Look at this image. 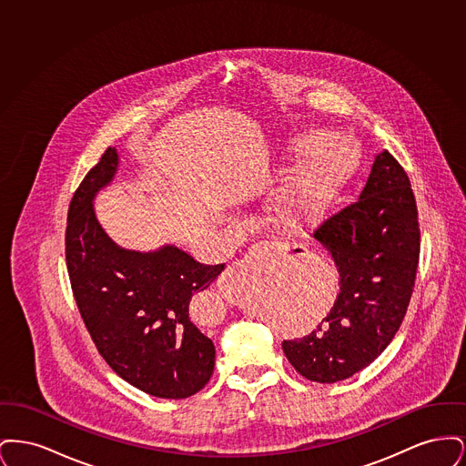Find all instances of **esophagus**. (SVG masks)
Segmentation results:
<instances>
[{"instance_id": "1", "label": "esophagus", "mask_w": 466, "mask_h": 466, "mask_svg": "<svg viewBox=\"0 0 466 466\" xmlns=\"http://www.w3.org/2000/svg\"><path fill=\"white\" fill-rule=\"evenodd\" d=\"M283 249V244L279 241H260V243L253 244V248L244 255L243 260H238L230 266L225 267L220 278H218V287L220 289H228L230 287H236L243 276L246 266L258 258V257H268L274 253H279Z\"/></svg>"}]
</instances>
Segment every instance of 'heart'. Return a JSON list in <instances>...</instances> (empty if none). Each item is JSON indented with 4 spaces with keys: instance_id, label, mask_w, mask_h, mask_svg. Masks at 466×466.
Here are the masks:
<instances>
[{
    "instance_id": "heart-1",
    "label": "heart",
    "mask_w": 466,
    "mask_h": 466,
    "mask_svg": "<svg viewBox=\"0 0 466 466\" xmlns=\"http://www.w3.org/2000/svg\"><path fill=\"white\" fill-rule=\"evenodd\" d=\"M315 148L299 166L279 198L278 209L281 215H295L314 208L329 192L350 166V147L340 137H327L309 134L302 137V148Z\"/></svg>"
}]
</instances>
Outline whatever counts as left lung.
Here are the masks:
<instances>
[{
    "label": "left lung",
    "instance_id": "8db88e82",
    "mask_svg": "<svg viewBox=\"0 0 466 466\" xmlns=\"http://www.w3.org/2000/svg\"><path fill=\"white\" fill-rule=\"evenodd\" d=\"M310 236L332 255L339 293L316 330L281 346L300 376L330 384L363 370L388 348L412 297L421 234L399 160L388 150L379 154L358 199Z\"/></svg>",
    "mask_w": 466,
    "mask_h": 466
}]
</instances>
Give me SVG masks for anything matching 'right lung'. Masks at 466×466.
Here are the masks:
<instances>
[{
  "label": "right lung",
  "instance_id": "right-lung-1",
  "mask_svg": "<svg viewBox=\"0 0 466 466\" xmlns=\"http://www.w3.org/2000/svg\"><path fill=\"white\" fill-rule=\"evenodd\" d=\"M115 148L82 179L67 209L66 266L82 319L105 361L158 399H188L215 369V344L190 316V300L223 264L204 266L175 246L129 251L111 241L92 199L113 179Z\"/></svg>",
  "mask_w": 466,
  "mask_h": 466
}]
</instances>
